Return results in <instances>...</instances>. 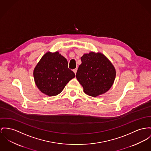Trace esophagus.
<instances>
[{
	"instance_id": "34e87169",
	"label": "esophagus",
	"mask_w": 151,
	"mask_h": 151,
	"mask_svg": "<svg viewBox=\"0 0 151 151\" xmlns=\"http://www.w3.org/2000/svg\"><path fill=\"white\" fill-rule=\"evenodd\" d=\"M73 71H74V73H75V74H76V73H77V68H76V69H73Z\"/></svg>"
}]
</instances>
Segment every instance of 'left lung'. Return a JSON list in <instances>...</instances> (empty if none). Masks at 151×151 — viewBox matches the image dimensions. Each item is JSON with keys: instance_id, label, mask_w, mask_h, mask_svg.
Instances as JSON below:
<instances>
[{"instance_id": "obj_1", "label": "left lung", "mask_w": 151, "mask_h": 151, "mask_svg": "<svg viewBox=\"0 0 151 151\" xmlns=\"http://www.w3.org/2000/svg\"><path fill=\"white\" fill-rule=\"evenodd\" d=\"M76 78L84 92L96 97L110 89L116 78V70L112 63L100 52H91L81 58Z\"/></svg>"}]
</instances>
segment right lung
<instances>
[{
    "label": "right lung",
    "instance_id": "1",
    "mask_svg": "<svg viewBox=\"0 0 151 151\" xmlns=\"http://www.w3.org/2000/svg\"><path fill=\"white\" fill-rule=\"evenodd\" d=\"M33 74L38 88L49 96L60 94L75 77L74 72L68 68V60L58 51L46 52L35 66Z\"/></svg>",
    "mask_w": 151,
    "mask_h": 151
}]
</instances>
